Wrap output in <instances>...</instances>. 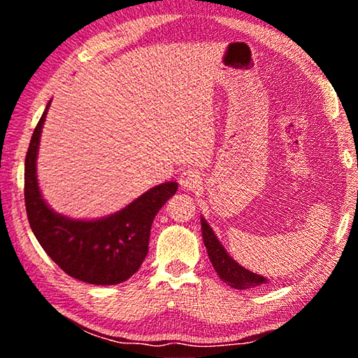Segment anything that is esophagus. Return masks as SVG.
I'll use <instances>...</instances> for the list:
<instances>
[{
	"label": "esophagus",
	"mask_w": 358,
	"mask_h": 358,
	"mask_svg": "<svg viewBox=\"0 0 358 358\" xmlns=\"http://www.w3.org/2000/svg\"><path fill=\"white\" fill-rule=\"evenodd\" d=\"M178 183L186 191H196L202 185V173L199 171H194V169H187V171L181 172Z\"/></svg>",
	"instance_id": "34e87169"
}]
</instances>
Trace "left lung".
<instances>
[{"label":"left lung","mask_w":358,"mask_h":358,"mask_svg":"<svg viewBox=\"0 0 358 358\" xmlns=\"http://www.w3.org/2000/svg\"><path fill=\"white\" fill-rule=\"evenodd\" d=\"M202 224V238L205 248H207L208 257L213 264L216 273L220 275L224 282H227L230 287L235 289H251L257 287L260 284H266V280L264 276L257 273H252V271L243 268V266L238 265L235 260L229 256L227 251L224 250L220 240L213 232V229L208 226V222L201 220Z\"/></svg>","instance_id":"1"}]
</instances>
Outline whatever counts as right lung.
Here are the masks:
<instances>
[{"label":"right lung","mask_w":358,"mask_h":358,"mask_svg":"<svg viewBox=\"0 0 358 358\" xmlns=\"http://www.w3.org/2000/svg\"><path fill=\"white\" fill-rule=\"evenodd\" d=\"M34 128L25 157V207L34 237L64 273L99 286L120 284L136 273L148 254L151 224L157 211L175 196L178 185L167 181L151 187L121 211L96 221L58 215L41 196L36 157L45 115Z\"/></svg>","instance_id":"add662e5"}]
</instances>
